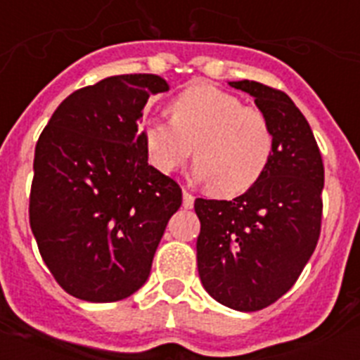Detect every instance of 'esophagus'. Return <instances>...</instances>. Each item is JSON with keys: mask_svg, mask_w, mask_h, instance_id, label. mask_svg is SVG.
<instances>
[{"mask_svg": "<svg viewBox=\"0 0 360 360\" xmlns=\"http://www.w3.org/2000/svg\"><path fill=\"white\" fill-rule=\"evenodd\" d=\"M193 205H195V196L191 195L189 191H184V207L193 209Z\"/></svg>", "mask_w": 360, "mask_h": 360, "instance_id": "esophagus-1", "label": "esophagus"}]
</instances>
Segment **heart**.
I'll list each match as a JSON object with an SVG mask.
<instances>
[{
	"mask_svg": "<svg viewBox=\"0 0 360 360\" xmlns=\"http://www.w3.org/2000/svg\"><path fill=\"white\" fill-rule=\"evenodd\" d=\"M171 120L142 124L141 141L149 164L169 174L195 149V174L218 195L250 189L269 169L276 133L269 117L245 106L238 95L196 82L169 104Z\"/></svg>",
	"mask_w": 360,
	"mask_h": 360,
	"instance_id": "obj_1",
	"label": "heart"
}]
</instances>
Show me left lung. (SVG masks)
<instances>
[{
  "label": "left lung",
  "instance_id": "1",
  "mask_svg": "<svg viewBox=\"0 0 360 360\" xmlns=\"http://www.w3.org/2000/svg\"><path fill=\"white\" fill-rule=\"evenodd\" d=\"M247 91L276 133L274 157L234 200L196 198V241L203 288L218 303L256 311L287 294L316 250L323 218L324 165L310 124L285 91L256 81Z\"/></svg>",
  "mask_w": 360,
  "mask_h": 360
}]
</instances>
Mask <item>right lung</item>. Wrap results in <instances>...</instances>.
Wrapping results in <instances>:
<instances>
[{"instance_id":"right-lung-1","label":"right lung","mask_w":360,"mask_h":360,"mask_svg":"<svg viewBox=\"0 0 360 360\" xmlns=\"http://www.w3.org/2000/svg\"><path fill=\"white\" fill-rule=\"evenodd\" d=\"M167 90L153 73L103 79L68 95L39 135L30 229L73 297L111 303L139 290L182 205L180 186L148 164L139 131L149 95Z\"/></svg>"}]
</instances>
